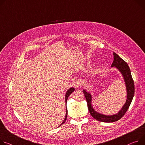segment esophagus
Listing matches in <instances>:
<instances>
[{"instance_id":"1","label":"esophagus","mask_w":145,"mask_h":145,"mask_svg":"<svg viewBox=\"0 0 145 145\" xmlns=\"http://www.w3.org/2000/svg\"><path fill=\"white\" fill-rule=\"evenodd\" d=\"M82 82H81V81L80 80H76L74 83V86L76 88H78L79 87L81 86V85Z\"/></svg>"}]
</instances>
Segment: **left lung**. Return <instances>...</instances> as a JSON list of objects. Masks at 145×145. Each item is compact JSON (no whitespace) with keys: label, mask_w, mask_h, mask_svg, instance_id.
<instances>
[{"label":"left lung","mask_w":145,"mask_h":145,"mask_svg":"<svg viewBox=\"0 0 145 145\" xmlns=\"http://www.w3.org/2000/svg\"><path fill=\"white\" fill-rule=\"evenodd\" d=\"M113 55L114 61L111 67H114L115 68H116L120 72L122 76H123V79L125 82L127 90L126 102L124 106L121 108V109L117 113L113 115H105L102 113H99L94 109L92 106V96L91 93L89 92L86 91V89L83 90V93H84L87 102L88 110L89 111L91 115L96 120L104 122H115L123 117L125 113L127 112V111L128 110L132 102L135 93L134 82H133L131 73V70L128 64L123 59H122L116 53L113 52Z\"/></svg>","instance_id":"8db88e82"}]
</instances>
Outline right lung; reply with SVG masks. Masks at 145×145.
Returning <instances> with one entry per match:
<instances>
[{
  "mask_svg": "<svg viewBox=\"0 0 145 145\" xmlns=\"http://www.w3.org/2000/svg\"><path fill=\"white\" fill-rule=\"evenodd\" d=\"M74 90H75V89H74L73 87H71V88H70V89H69L67 90V91L66 92L65 95V101L66 105H67V99H68V97H69V96L71 95V93L74 91ZM67 107H66V113H65V118H64V121H63L62 123L59 125V127H60V126H61L62 124H63L64 123L65 121V120H67Z\"/></svg>",
  "mask_w": 145,
  "mask_h": 145,
  "instance_id": "right-lung-1",
  "label": "right lung"
}]
</instances>
